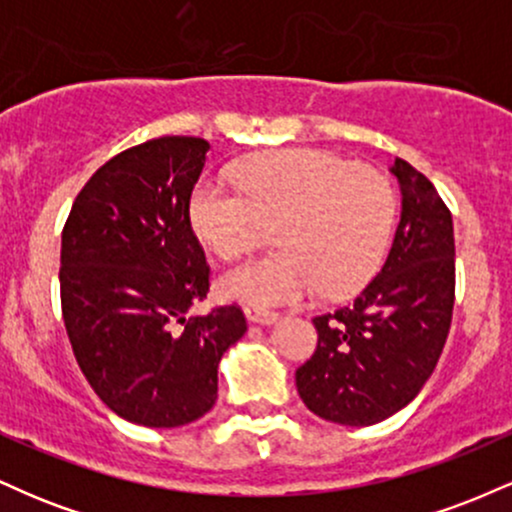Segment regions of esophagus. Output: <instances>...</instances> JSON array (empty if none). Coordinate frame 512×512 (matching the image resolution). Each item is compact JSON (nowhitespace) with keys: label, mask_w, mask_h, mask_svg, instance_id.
Instances as JSON below:
<instances>
[{"label":"esophagus","mask_w":512,"mask_h":512,"mask_svg":"<svg viewBox=\"0 0 512 512\" xmlns=\"http://www.w3.org/2000/svg\"><path fill=\"white\" fill-rule=\"evenodd\" d=\"M245 317H248L250 322H257V325H274V322L279 320V313L257 308V305H248V308H245Z\"/></svg>","instance_id":"esophagus-1"}]
</instances>
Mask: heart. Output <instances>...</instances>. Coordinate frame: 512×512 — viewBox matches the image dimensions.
Segmentation results:
<instances>
[{"label":"heart","instance_id":"obj_1","mask_svg":"<svg viewBox=\"0 0 512 512\" xmlns=\"http://www.w3.org/2000/svg\"><path fill=\"white\" fill-rule=\"evenodd\" d=\"M238 190L202 180L190 195L192 231L214 255L231 260L276 223L281 250L221 276L228 298L257 305L298 303L320 291L346 298L383 262L395 223V192L380 170L317 149L252 156L233 170Z\"/></svg>","mask_w":512,"mask_h":512}]
</instances>
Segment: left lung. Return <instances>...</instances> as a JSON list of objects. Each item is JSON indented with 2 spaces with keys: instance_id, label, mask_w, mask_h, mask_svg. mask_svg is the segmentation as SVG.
<instances>
[{
  "instance_id": "1",
  "label": "left lung",
  "mask_w": 512,
  "mask_h": 512,
  "mask_svg": "<svg viewBox=\"0 0 512 512\" xmlns=\"http://www.w3.org/2000/svg\"><path fill=\"white\" fill-rule=\"evenodd\" d=\"M390 173L402 214L378 276L346 308L317 315V349L296 370L298 395L320 419L370 426L390 419L431 378L455 303L452 216L426 175L402 158Z\"/></svg>"
}]
</instances>
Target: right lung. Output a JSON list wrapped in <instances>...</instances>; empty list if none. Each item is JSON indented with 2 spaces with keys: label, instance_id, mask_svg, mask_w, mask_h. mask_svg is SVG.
<instances>
[{
  "label": "right lung",
  "instance_id": "obj_1",
  "mask_svg": "<svg viewBox=\"0 0 512 512\" xmlns=\"http://www.w3.org/2000/svg\"><path fill=\"white\" fill-rule=\"evenodd\" d=\"M199 137L151 139L110 158L62 231V315L76 363L122 419L175 428L216 404L219 361L243 337V310L187 317L209 267L190 226L207 163Z\"/></svg>",
  "mask_w": 512,
  "mask_h": 512
}]
</instances>
